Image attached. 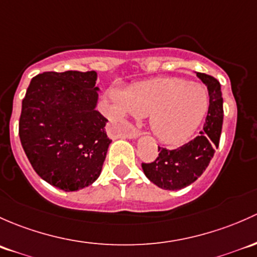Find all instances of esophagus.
Here are the masks:
<instances>
[{"instance_id":"34e87169","label":"esophagus","mask_w":257,"mask_h":257,"mask_svg":"<svg viewBox=\"0 0 257 257\" xmlns=\"http://www.w3.org/2000/svg\"><path fill=\"white\" fill-rule=\"evenodd\" d=\"M125 136L127 137V139H137L139 136H141V131L135 127H132L130 131H127L125 134Z\"/></svg>"}]
</instances>
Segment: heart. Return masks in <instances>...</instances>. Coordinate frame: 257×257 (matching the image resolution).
Returning <instances> with one entry per match:
<instances>
[{"label": "heart", "mask_w": 257, "mask_h": 257, "mask_svg": "<svg viewBox=\"0 0 257 257\" xmlns=\"http://www.w3.org/2000/svg\"><path fill=\"white\" fill-rule=\"evenodd\" d=\"M120 118L147 116L151 132L167 145L186 142L203 122L209 109L208 90L186 79L165 76L110 91Z\"/></svg>", "instance_id": "obj_1"}]
</instances>
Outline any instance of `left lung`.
<instances>
[{
  "label": "left lung",
  "mask_w": 257,
  "mask_h": 257,
  "mask_svg": "<svg viewBox=\"0 0 257 257\" xmlns=\"http://www.w3.org/2000/svg\"><path fill=\"white\" fill-rule=\"evenodd\" d=\"M197 76L209 92V109L203 130L192 141L174 150L158 146V157L151 163H142L145 176L162 189L178 190L190 186L207 169L219 146L224 115L220 83L204 73H197Z\"/></svg>",
  "instance_id": "obj_1"
}]
</instances>
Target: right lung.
<instances>
[{
	"mask_svg": "<svg viewBox=\"0 0 257 257\" xmlns=\"http://www.w3.org/2000/svg\"><path fill=\"white\" fill-rule=\"evenodd\" d=\"M96 71H47L31 80L22 101L20 139L39 177L64 192L99 178L111 140L96 110Z\"/></svg>",
	"mask_w": 257,
	"mask_h": 257,
	"instance_id": "1",
	"label": "right lung"
}]
</instances>
